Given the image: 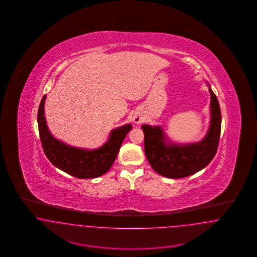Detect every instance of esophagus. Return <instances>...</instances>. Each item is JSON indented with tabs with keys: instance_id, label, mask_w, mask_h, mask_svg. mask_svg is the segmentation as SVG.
<instances>
[{
	"instance_id": "esophagus-1",
	"label": "esophagus",
	"mask_w": 257,
	"mask_h": 257,
	"mask_svg": "<svg viewBox=\"0 0 257 257\" xmlns=\"http://www.w3.org/2000/svg\"><path fill=\"white\" fill-rule=\"evenodd\" d=\"M144 120V117H143V115L141 114V113H135L134 115H133V121L136 124H139V123L142 122Z\"/></svg>"
}]
</instances>
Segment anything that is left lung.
<instances>
[{
	"label": "left lung",
	"instance_id": "1",
	"mask_svg": "<svg viewBox=\"0 0 257 257\" xmlns=\"http://www.w3.org/2000/svg\"><path fill=\"white\" fill-rule=\"evenodd\" d=\"M211 96L210 125L198 142L178 144L171 141L162 126L142 125L145 152L152 169L168 178H183L204 169L216 155L220 141L221 114L217 96L207 84Z\"/></svg>",
	"mask_w": 257,
	"mask_h": 257
}]
</instances>
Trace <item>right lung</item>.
Wrapping results in <instances>:
<instances>
[{
    "mask_svg": "<svg viewBox=\"0 0 257 257\" xmlns=\"http://www.w3.org/2000/svg\"><path fill=\"white\" fill-rule=\"evenodd\" d=\"M45 100L46 95L42 97L39 105L37 123L42 147L50 162L61 171L81 179L96 178L105 174L116 159L132 125L126 124L112 129L108 141L98 148L72 147L55 138L50 132L44 114Z\"/></svg>",
    "mask_w": 257,
    "mask_h": 257,
    "instance_id": "right-lung-1",
    "label": "right lung"
}]
</instances>
